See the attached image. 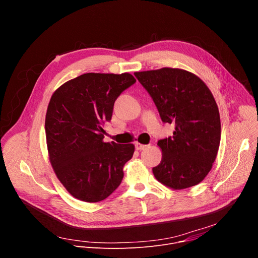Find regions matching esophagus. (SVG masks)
<instances>
[{"instance_id":"1","label":"esophagus","mask_w":258,"mask_h":258,"mask_svg":"<svg viewBox=\"0 0 258 258\" xmlns=\"http://www.w3.org/2000/svg\"><path fill=\"white\" fill-rule=\"evenodd\" d=\"M135 147H136L137 150H144V149H146L148 146H147V145H143V144H141V143H136V144H135Z\"/></svg>"}]
</instances>
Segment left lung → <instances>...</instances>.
<instances>
[{"instance_id":"1","label":"left lung","mask_w":258,"mask_h":258,"mask_svg":"<svg viewBox=\"0 0 258 258\" xmlns=\"http://www.w3.org/2000/svg\"><path fill=\"white\" fill-rule=\"evenodd\" d=\"M151 96L161 120L174 125L171 137L158 141L163 155L154 176L174 190L193 187L208 174L220 142V118L207 86L177 68L134 73Z\"/></svg>"}]
</instances>
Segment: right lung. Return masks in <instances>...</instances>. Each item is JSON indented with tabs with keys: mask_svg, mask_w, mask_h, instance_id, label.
Masks as SVG:
<instances>
[{
	"mask_svg": "<svg viewBox=\"0 0 258 258\" xmlns=\"http://www.w3.org/2000/svg\"><path fill=\"white\" fill-rule=\"evenodd\" d=\"M135 83L130 73H85L62 85L50 100L45 122L50 161L77 199L99 202L120 185L135 146L104 143L102 126L111 120L115 100Z\"/></svg>",
	"mask_w": 258,
	"mask_h": 258,
	"instance_id": "obj_1",
	"label": "right lung"
}]
</instances>
